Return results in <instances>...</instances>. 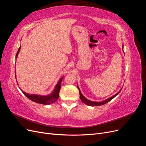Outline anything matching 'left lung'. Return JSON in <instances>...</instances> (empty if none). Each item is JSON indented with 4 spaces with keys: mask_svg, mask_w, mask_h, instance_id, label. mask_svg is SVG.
<instances>
[{
    "mask_svg": "<svg viewBox=\"0 0 146 146\" xmlns=\"http://www.w3.org/2000/svg\"><path fill=\"white\" fill-rule=\"evenodd\" d=\"M122 49H123V46H122ZM77 88L79 90V94H80V98L81 99V100L83 102L84 104H85L86 105H88V106H91V107H94V106H100V105H104L105 104L108 103V102H110L111 100H112L113 98H115V97L116 96H117L119 94V92H120V91H121V90L119 91L118 92H117V93L116 94H114V96L110 97V98L105 99V100L104 101H102V102H96V101H92V100H88V99H86L85 96H84L82 93L81 92L80 90V88H79L78 85H77Z\"/></svg>",
    "mask_w": 146,
    "mask_h": 146,
    "instance_id": "obj_1",
    "label": "left lung"
}]
</instances>
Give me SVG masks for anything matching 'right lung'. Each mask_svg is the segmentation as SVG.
<instances>
[{
	"mask_svg": "<svg viewBox=\"0 0 146 146\" xmlns=\"http://www.w3.org/2000/svg\"><path fill=\"white\" fill-rule=\"evenodd\" d=\"M21 47V46H20L18 50H17V52L16 55V60L17 59V56H18V54L20 52ZM63 77H64V76H63L60 79L58 82H57V83L56 84L54 90H53L52 92H50V93L48 95L42 96V95H39V94H30L27 93V92L23 91L21 89V90L27 98H29L30 100H31L33 102H35L40 104H43V105H50V104H52L53 103L55 102L58 100V99L59 98V92H60V90L61 89V82H62Z\"/></svg>",
	"mask_w": 146,
	"mask_h": 146,
	"instance_id": "right-lung-1",
	"label": "right lung"
}]
</instances>
